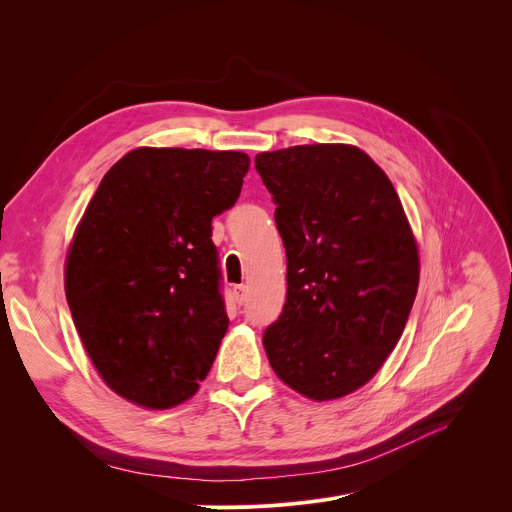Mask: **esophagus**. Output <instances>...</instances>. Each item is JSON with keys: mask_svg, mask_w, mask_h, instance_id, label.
I'll return each instance as SVG.
<instances>
[{"mask_svg": "<svg viewBox=\"0 0 512 512\" xmlns=\"http://www.w3.org/2000/svg\"><path fill=\"white\" fill-rule=\"evenodd\" d=\"M234 301L238 303V305H242L247 301V286L245 284H238V286H234Z\"/></svg>", "mask_w": 512, "mask_h": 512, "instance_id": "34e87169", "label": "esophagus"}]
</instances>
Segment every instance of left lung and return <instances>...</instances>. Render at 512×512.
Instances as JSON below:
<instances>
[{"mask_svg":"<svg viewBox=\"0 0 512 512\" xmlns=\"http://www.w3.org/2000/svg\"><path fill=\"white\" fill-rule=\"evenodd\" d=\"M286 249V303L263 334L278 378L311 400L367 384L419 286L417 242L392 182L353 145L259 153Z\"/></svg>","mask_w":512,"mask_h":512,"instance_id":"obj_1","label":"left lung"}]
</instances>
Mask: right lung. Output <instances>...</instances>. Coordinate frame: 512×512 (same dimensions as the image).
<instances>
[{
	"mask_svg": "<svg viewBox=\"0 0 512 512\" xmlns=\"http://www.w3.org/2000/svg\"><path fill=\"white\" fill-rule=\"evenodd\" d=\"M240 151L139 147L110 168L66 257V299L103 382L170 409L205 380L228 330L211 220L249 172Z\"/></svg>",
	"mask_w": 512,
	"mask_h": 512,
	"instance_id": "obj_1",
	"label": "right lung"
}]
</instances>
